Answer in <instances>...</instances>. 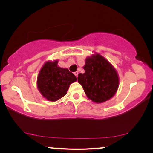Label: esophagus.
<instances>
[{
  "mask_svg": "<svg viewBox=\"0 0 153 153\" xmlns=\"http://www.w3.org/2000/svg\"><path fill=\"white\" fill-rule=\"evenodd\" d=\"M74 75L75 76H76V77H77V76H78V71H76V72H74Z\"/></svg>",
  "mask_w": 153,
  "mask_h": 153,
  "instance_id": "esophagus-1",
  "label": "esophagus"
}]
</instances>
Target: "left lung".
Segmentation results:
<instances>
[{
    "instance_id": "1",
    "label": "left lung",
    "mask_w": 153,
    "mask_h": 153,
    "mask_svg": "<svg viewBox=\"0 0 153 153\" xmlns=\"http://www.w3.org/2000/svg\"><path fill=\"white\" fill-rule=\"evenodd\" d=\"M84 74H79L77 81L87 97L92 101L101 103L112 98L119 86L115 69L107 59L97 54L86 59Z\"/></svg>"
}]
</instances>
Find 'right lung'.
<instances>
[{
    "label": "right lung",
    "mask_w": 153,
    "mask_h": 153,
    "mask_svg": "<svg viewBox=\"0 0 153 153\" xmlns=\"http://www.w3.org/2000/svg\"><path fill=\"white\" fill-rule=\"evenodd\" d=\"M58 61H48L38 75L37 85L44 97L56 101L67 94L69 85L77 81V77L67 69L57 65Z\"/></svg>",
    "instance_id": "add662e5"
}]
</instances>
